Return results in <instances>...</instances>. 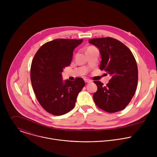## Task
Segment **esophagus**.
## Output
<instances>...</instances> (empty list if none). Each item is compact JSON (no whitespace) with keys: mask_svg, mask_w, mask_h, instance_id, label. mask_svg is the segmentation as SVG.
<instances>
[{"mask_svg":"<svg viewBox=\"0 0 157 157\" xmlns=\"http://www.w3.org/2000/svg\"><path fill=\"white\" fill-rule=\"evenodd\" d=\"M84 81H85V82L86 83H90V82H92V81L91 80V79H84Z\"/></svg>","mask_w":157,"mask_h":157,"instance_id":"1","label":"esophagus"}]
</instances>
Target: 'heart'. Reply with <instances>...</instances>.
Wrapping results in <instances>:
<instances>
[{
  "mask_svg": "<svg viewBox=\"0 0 157 157\" xmlns=\"http://www.w3.org/2000/svg\"><path fill=\"white\" fill-rule=\"evenodd\" d=\"M89 48H90V47H89Z\"/></svg>",
  "mask_w": 157,
  "mask_h": 157,
  "instance_id": "obj_1",
  "label": "heart"
}]
</instances>
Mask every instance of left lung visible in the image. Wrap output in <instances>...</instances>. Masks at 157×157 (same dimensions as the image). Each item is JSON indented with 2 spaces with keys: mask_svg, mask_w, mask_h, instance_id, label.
I'll return each instance as SVG.
<instances>
[{
  "mask_svg": "<svg viewBox=\"0 0 157 157\" xmlns=\"http://www.w3.org/2000/svg\"><path fill=\"white\" fill-rule=\"evenodd\" d=\"M89 43L100 52V70L111 76L106 86L94 82L98 91L93 94L95 104L101 109L113 113L123 110L136 91L138 82L137 64L131 51L120 41L110 38H93Z\"/></svg>",
  "mask_w": 157,
  "mask_h": 157,
  "instance_id": "obj_1",
  "label": "left lung"
}]
</instances>
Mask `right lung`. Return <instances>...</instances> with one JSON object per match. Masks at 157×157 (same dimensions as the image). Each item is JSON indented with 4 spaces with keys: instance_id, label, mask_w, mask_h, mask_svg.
<instances>
[{
    "instance_id": "obj_1",
    "label": "right lung",
    "mask_w": 157,
    "mask_h": 157,
    "mask_svg": "<svg viewBox=\"0 0 157 157\" xmlns=\"http://www.w3.org/2000/svg\"><path fill=\"white\" fill-rule=\"evenodd\" d=\"M82 40H53L42 45L33 59L30 78L34 93L42 107L53 115L71 110L85 86L81 78L74 81L62 78L63 69L70 64L74 50Z\"/></svg>"
}]
</instances>
